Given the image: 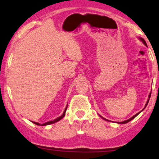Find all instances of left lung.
Segmentation results:
<instances>
[{
    "label": "left lung",
    "mask_w": 159,
    "mask_h": 159,
    "mask_svg": "<svg viewBox=\"0 0 159 159\" xmlns=\"http://www.w3.org/2000/svg\"><path fill=\"white\" fill-rule=\"evenodd\" d=\"M139 39H140V40H141V41H142V42L143 43V44H144L145 45H146V46H147V44H146V42H145V40H144V39H143V38H139ZM151 93H150V95H149V96H148V98H148V101H147V103H146V104H145V107H146V106L148 105V101H149V99H150V98H151ZM144 108H143V109H144ZM142 110V111H143ZM141 111H140V112H139V113H138V114H136L135 115H134V116H132V117H131V118H130V119H127V120H126V121H121V122H119V124H126V123H127V122H129V121H131L132 120V119H133L134 118H135V117L137 116H138V115L139 114H140V113L141 112ZM101 117H102L101 116ZM102 118H103V117H102ZM103 119H105V120H106V121H108V120H107V119H104V118H103Z\"/></svg>",
    "instance_id": "obj_1"
}]
</instances>
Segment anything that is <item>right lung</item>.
Masks as SVG:
<instances>
[{"label": "right lung", "instance_id": "1", "mask_svg": "<svg viewBox=\"0 0 159 159\" xmlns=\"http://www.w3.org/2000/svg\"><path fill=\"white\" fill-rule=\"evenodd\" d=\"M66 108H67V106H66V108H65L64 111V113H63V114L61 115V116H59V117H58L57 119H54V120H53V121H48V122H45V123H44V124H42V125H40V124H39V123H38V122H35V121H32V122H33L34 124H35V125H40V126H45V125H51V124H53V123H55V122H57V121H59V120H61V119L62 118H64V116H65V113H66Z\"/></svg>", "mask_w": 159, "mask_h": 159}]
</instances>
